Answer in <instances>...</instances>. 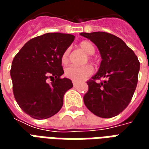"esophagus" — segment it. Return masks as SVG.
I'll list each match as a JSON object with an SVG mask.
<instances>
[{
	"mask_svg": "<svg viewBox=\"0 0 149 149\" xmlns=\"http://www.w3.org/2000/svg\"><path fill=\"white\" fill-rule=\"evenodd\" d=\"M72 84H73V86H75V87L78 85V83L77 82H76V81H72Z\"/></svg>",
	"mask_w": 149,
	"mask_h": 149,
	"instance_id": "34e87169",
	"label": "esophagus"
}]
</instances>
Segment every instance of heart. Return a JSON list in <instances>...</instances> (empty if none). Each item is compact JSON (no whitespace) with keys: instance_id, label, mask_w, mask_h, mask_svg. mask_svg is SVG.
Segmentation results:
<instances>
[{"instance_id":"heart-1","label":"heart","mask_w":149,"mask_h":149,"mask_svg":"<svg viewBox=\"0 0 149 149\" xmlns=\"http://www.w3.org/2000/svg\"><path fill=\"white\" fill-rule=\"evenodd\" d=\"M80 49L88 55H93L95 52V47L93 44L90 41L84 40L79 44ZM69 57V49H67L65 52H63L61 56V61L63 64H66L68 61ZM93 68L91 65H84L82 67H77V66H69L65 68V75L66 77L70 79L72 81H81L86 79L88 77H89L93 74Z\"/></svg>"}]
</instances>
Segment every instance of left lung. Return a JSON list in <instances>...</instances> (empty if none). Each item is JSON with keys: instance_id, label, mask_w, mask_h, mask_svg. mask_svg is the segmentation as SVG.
I'll use <instances>...</instances> for the list:
<instances>
[{"instance_id": "obj_1", "label": "left lung", "mask_w": 149, "mask_h": 149, "mask_svg": "<svg viewBox=\"0 0 149 149\" xmlns=\"http://www.w3.org/2000/svg\"><path fill=\"white\" fill-rule=\"evenodd\" d=\"M93 42L102 61L84 96L88 109L102 118L117 116L128 106L137 85L140 62L134 52L120 38L104 32L81 33ZM106 78L97 83L95 80Z\"/></svg>"}]
</instances>
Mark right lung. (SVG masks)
Returning <instances> with one entry per match:
<instances>
[{
  "instance_id": "1",
  "label": "right lung",
  "mask_w": 149,
  "mask_h": 149,
  "mask_svg": "<svg viewBox=\"0 0 149 149\" xmlns=\"http://www.w3.org/2000/svg\"><path fill=\"white\" fill-rule=\"evenodd\" d=\"M74 38L72 34L45 33L29 40L15 56L10 70L13 94L31 117L49 118L61 109L64 95L73 86L71 80L61 78V56Z\"/></svg>"
}]
</instances>
